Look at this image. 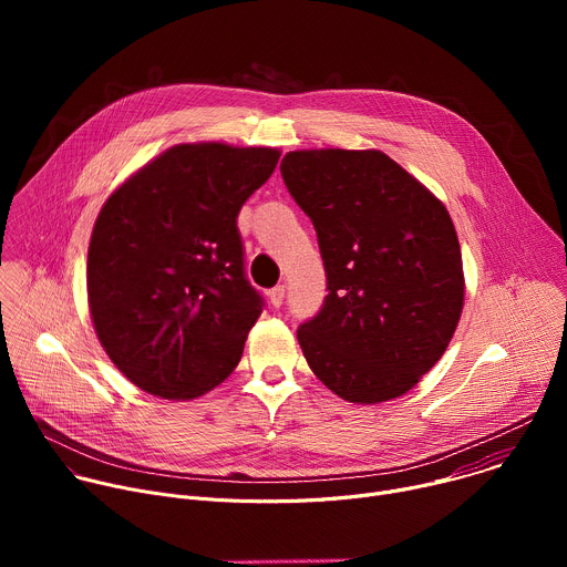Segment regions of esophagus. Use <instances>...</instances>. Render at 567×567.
<instances>
[{
    "label": "esophagus",
    "mask_w": 567,
    "mask_h": 567,
    "mask_svg": "<svg viewBox=\"0 0 567 567\" xmlns=\"http://www.w3.org/2000/svg\"><path fill=\"white\" fill-rule=\"evenodd\" d=\"M269 302H271V307H280L282 305V300H285V287L282 285H278V287H274V289H269Z\"/></svg>",
    "instance_id": "1"
}]
</instances>
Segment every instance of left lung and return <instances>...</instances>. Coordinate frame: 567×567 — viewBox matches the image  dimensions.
Here are the masks:
<instances>
[{
    "label": "left lung",
    "instance_id": "left-lung-1",
    "mask_svg": "<svg viewBox=\"0 0 567 567\" xmlns=\"http://www.w3.org/2000/svg\"><path fill=\"white\" fill-rule=\"evenodd\" d=\"M280 173L316 228L330 289L298 328L307 365L350 403L406 394L442 359L464 305L446 206L381 150H293Z\"/></svg>",
    "mask_w": 567,
    "mask_h": 567
}]
</instances>
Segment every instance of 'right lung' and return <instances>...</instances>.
<instances>
[{"label":"right lung","instance_id":"add662e5","mask_svg":"<svg viewBox=\"0 0 567 567\" xmlns=\"http://www.w3.org/2000/svg\"><path fill=\"white\" fill-rule=\"evenodd\" d=\"M278 158V147L179 143L105 199L87 302L103 350L143 392L190 401L239 363L262 300L245 278L235 219Z\"/></svg>","mask_w":567,"mask_h":567}]
</instances>
